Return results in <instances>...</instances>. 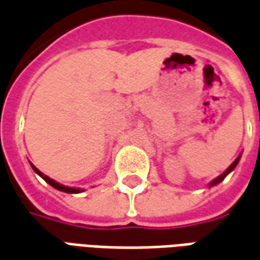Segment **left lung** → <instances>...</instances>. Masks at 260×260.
<instances>
[{
  "label": "left lung",
  "instance_id": "left-lung-1",
  "mask_svg": "<svg viewBox=\"0 0 260 260\" xmlns=\"http://www.w3.org/2000/svg\"><path fill=\"white\" fill-rule=\"evenodd\" d=\"M240 158H241V154L240 156H238V157L235 158L234 161H233V164H231V166H230L229 169L225 170V171H224L223 174L221 175H218L217 178H214V180L212 181V182H210V186H213V185H217L218 182H221V181L224 180V178H225V177H227V175L230 174V173H231V171H233V170L235 169V167H237V164H238V161H240Z\"/></svg>",
  "mask_w": 260,
  "mask_h": 260
}]
</instances>
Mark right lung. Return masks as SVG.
<instances>
[{"mask_svg": "<svg viewBox=\"0 0 260 260\" xmlns=\"http://www.w3.org/2000/svg\"><path fill=\"white\" fill-rule=\"evenodd\" d=\"M30 166H31V169L36 171V174L40 175L43 180L46 181L47 184H50V185L53 186V188H55V189H58V191H62V192H68V193H78V192H82V189H76V188H69V186L61 185V184H58V182H55L54 180H51V178H50V177H47L46 174H43L42 171H39V170H37L31 163H30Z\"/></svg>", "mask_w": 260, "mask_h": 260, "instance_id": "1", "label": "right lung"}]
</instances>
